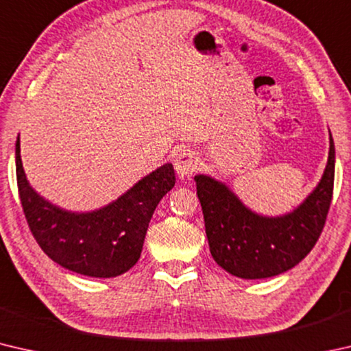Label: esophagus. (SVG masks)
I'll return each mask as SVG.
<instances>
[{
  "label": "esophagus",
  "mask_w": 351,
  "mask_h": 351,
  "mask_svg": "<svg viewBox=\"0 0 351 351\" xmlns=\"http://www.w3.org/2000/svg\"><path fill=\"white\" fill-rule=\"evenodd\" d=\"M198 156L195 152L184 150L175 159V170L180 178H190L198 170Z\"/></svg>",
  "instance_id": "1"
}]
</instances>
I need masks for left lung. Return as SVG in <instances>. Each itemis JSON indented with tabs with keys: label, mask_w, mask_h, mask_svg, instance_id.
Returning a JSON list of instances; mask_svg holds the SVG:
<instances>
[{
	"label": "left lung",
	"mask_w": 351,
	"mask_h": 351,
	"mask_svg": "<svg viewBox=\"0 0 351 351\" xmlns=\"http://www.w3.org/2000/svg\"><path fill=\"white\" fill-rule=\"evenodd\" d=\"M206 235L213 260L240 278H268L304 260L325 226L335 186V142L322 180L308 198L282 217H261L241 203L226 184L197 175Z\"/></svg>",
	"instance_id": "8db88e82"
}]
</instances>
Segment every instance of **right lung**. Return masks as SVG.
<instances>
[{"label": "right lung", "instance_id": "obj_1", "mask_svg": "<svg viewBox=\"0 0 351 351\" xmlns=\"http://www.w3.org/2000/svg\"><path fill=\"white\" fill-rule=\"evenodd\" d=\"M15 165L23 212L38 246L63 268L100 278L121 276L136 265L153 212L176 181L173 165L164 164L108 206L77 213L51 204L29 186L20 136Z\"/></svg>", "mask_w": 351, "mask_h": 351}]
</instances>
